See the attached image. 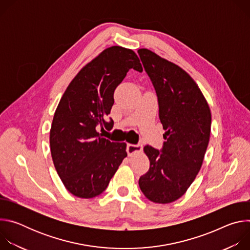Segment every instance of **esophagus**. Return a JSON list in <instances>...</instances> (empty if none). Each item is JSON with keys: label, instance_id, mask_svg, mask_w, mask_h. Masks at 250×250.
I'll use <instances>...</instances> for the list:
<instances>
[{"label": "esophagus", "instance_id": "1", "mask_svg": "<svg viewBox=\"0 0 250 250\" xmlns=\"http://www.w3.org/2000/svg\"><path fill=\"white\" fill-rule=\"evenodd\" d=\"M142 150V146L141 145H127L126 146V152L128 156H131L134 153L141 152Z\"/></svg>", "mask_w": 250, "mask_h": 250}]
</instances>
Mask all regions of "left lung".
I'll list each match as a JSON object with an SVG mask.
<instances>
[{
  "instance_id": "8db88e82",
  "label": "left lung",
  "mask_w": 250,
  "mask_h": 250,
  "mask_svg": "<svg viewBox=\"0 0 250 250\" xmlns=\"http://www.w3.org/2000/svg\"><path fill=\"white\" fill-rule=\"evenodd\" d=\"M138 53L156 90L165 129L161 152L149 146L144 148L150 166L138 185L149 201L169 204L186 193L201 169L209 140L210 110L197 83L180 66L147 48Z\"/></svg>"
}]
</instances>
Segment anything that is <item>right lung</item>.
Returning <instances> with one entry per match:
<instances>
[{
    "label": "right lung",
    "mask_w": 250,
    "mask_h": 250,
    "mask_svg": "<svg viewBox=\"0 0 250 250\" xmlns=\"http://www.w3.org/2000/svg\"><path fill=\"white\" fill-rule=\"evenodd\" d=\"M130 68L144 70L133 50L105 48L79 71L57 105L49 135L51 157L63 185L78 198L102 194L127 156L125 142L105 139L98 128L112 125L105 117Z\"/></svg>",
    "instance_id": "obj_1"
}]
</instances>
